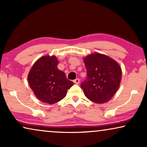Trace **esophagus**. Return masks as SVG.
<instances>
[{
    "label": "esophagus",
    "instance_id": "esophagus-1",
    "mask_svg": "<svg viewBox=\"0 0 147 147\" xmlns=\"http://www.w3.org/2000/svg\"><path fill=\"white\" fill-rule=\"evenodd\" d=\"M74 82L75 84H79V83H80V79H79V78H76V80H74Z\"/></svg>",
    "mask_w": 147,
    "mask_h": 147
}]
</instances>
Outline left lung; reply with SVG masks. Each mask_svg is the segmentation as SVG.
<instances>
[{
    "mask_svg": "<svg viewBox=\"0 0 147 147\" xmlns=\"http://www.w3.org/2000/svg\"><path fill=\"white\" fill-rule=\"evenodd\" d=\"M87 78L81 84L85 96L92 102L103 104L111 99L120 86L122 70L119 64L107 55L92 53L84 57Z\"/></svg>",
    "mask_w": 147,
    "mask_h": 147,
    "instance_id": "8db88e82",
    "label": "left lung"
}]
</instances>
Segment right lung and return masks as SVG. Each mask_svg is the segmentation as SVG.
<instances>
[{
	"mask_svg": "<svg viewBox=\"0 0 147 147\" xmlns=\"http://www.w3.org/2000/svg\"><path fill=\"white\" fill-rule=\"evenodd\" d=\"M55 56L41 57L33 64L28 75L30 87L38 99L49 104L63 99L74 85L64 72L58 69Z\"/></svg>",
	"mask_w": 147,
	"mask_h": 147,
	"instance_id": "add662e5",
	"label": "right lung"
}]
</instances>
